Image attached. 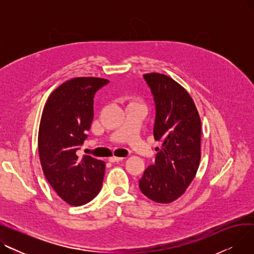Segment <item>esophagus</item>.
<instances>
[{
  "instance_id": "obj_1",
  "label": "esophagus",
  "mask_w": 254,
  "mask_h": 254,
  "mask_svg": "<svg viewBox=\"0 0 254 254\" xmlns=\"http://www.w3.org/2000/svg\"><path fill=\"white\" fill-rule=\"evenodd\" d=\"M124 159V157H117V156H111L109 157V162L110 163H118V162H122Z\"/></svg>"
}]
</instances>
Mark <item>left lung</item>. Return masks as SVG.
Segmentation results:
<instances>
[{
  "instance_id": "obj_1",
  "label": "left lung",
  "mask_w": 254,
  "mask_h": 254,
  "mask_svg": "<svg viewBox=\"0 0 254 254\" xmlns=\"http://www.w3.org/2000/svg\"><path fill=\"white\" fill-rule=\"evenodd\" d=\"M155 104L153 136L162 141L154 165L139 180L141 191L156 203L180 197L193 180L201 159V118L190 96L175 80L145 74Z\"/></svg>"
}]
</instances>
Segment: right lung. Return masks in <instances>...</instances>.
Here are the masks:
<instances>
[{
	"mask_svg": "<svg viewBox=\"0 0 254 254\" xmlns=\"http://www.w3.org/2000/svg\"><path fill=\"white\" fill-rule=\"evenodd\" d=\"M109 80L78 77L51 92L39 127L38 149L44 175L61 198L72 206L90 202L100 192L105 163L78 156L93 118L95 93Z\"/></svg>",
	"mask_w": 254,
	"mask_h": 254,
	"instance_id": "right-lung-1",
	"label": "right lung"
}]
</instances>
